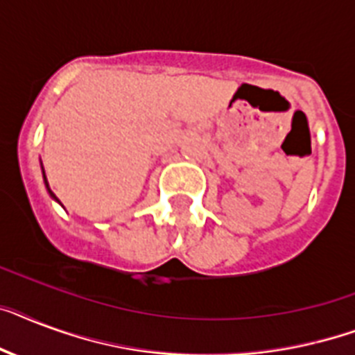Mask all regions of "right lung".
Here are the masks:
<instances>
[{
    "label": "right lung",
    "instance_id": "1",
    "mask_svg": "<svg viewBox=\"0 0 355 355\" xmlns=\"http://www.w3.org/2000/svg\"><path fill=\"white\" fill-rule=\"evenodd\" d=\"M42 175H43V184H45V187H47V193H49V195H51V198H53V200H56V202H60V200H58L56 195H54V193L51 191V187H49L47 177H45V171H43V166H42Z\"/></svg>",
    "mask_w": 355,
    "mask_h": 355
}]
</instances>
